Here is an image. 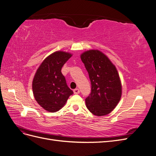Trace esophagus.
I'll return each instance as SVG.
<instances>
[{
  "instance_id": "obj_1",
  "label": "esophagus",
  "mask_w": 156,
  "mask_h": 156,
  "mask_svg": "<svg viewBox=\"0 0 156 156\" xmlns=\"http://www.w3.org/2000/svg\"><path fill=\"white\" fill-rule=\"evenodd\" d=\"M73 92L75 94H79L80 91H79V90L78 88H75V89L73 90Z\"/></svg>"
}]
</instances>
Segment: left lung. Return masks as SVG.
I'll list each match as a JSON object with an SVG mask.
<instances>
[{"instance_id": "obj_1", "label": "left lung", "mask_w": 156, "mask_h": 156, "mask_svg": "<svg viewBox=\"0 0 156 156\" xmlns=\"http://www.w3.org/2000/svg\"><path fill=\"white\" fill-rule=\"evenodd\" d=\"M81 58L91 83V92L85 99L86 106L94 115H108L122 96L121 82L115 66L98 50L84 52Z\"/></svg>"}]
</instances>
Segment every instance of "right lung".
Returning <instances> with one entry per match:
<instances>
[{
  "label": "right lung",
  "mask_w": 156,
  "mask_h": 156,
  "mask_svg": "<svg viewBox=\"0 0 156 156\" xmlns=\"http://www.w3.org/2000/svg\"><path fill=\"white\" fill-rule=\"evenodd\" d=\"M72 56L64 51L52 53L42 62L33 79L32 90L35 100L49 112L59 111L73 94L61 72L64 64Z\"/></svg>",
  "instance_id": "1"
}]
</instances>
